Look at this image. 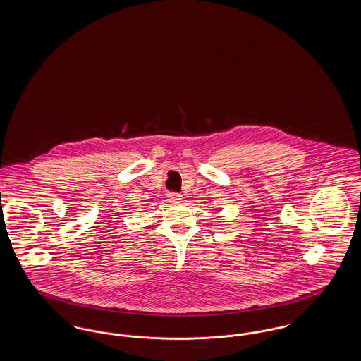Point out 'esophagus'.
Returning <instances> with one entry per match:
<instances>
[{
	"label": "esophagus",
	"instance_id": "1",
	"mask_svg": "<svg viewBox=\"0 0 361 361\" xmlns=\"http://www.w3.org/2000/svg\"><path fill=\"white\" fill-rule=\"evenodd\" d=\"M168 202L171 204H178L181 203V195H177V193H168Z\"/></svg>",
	"mask_w": 361,
	"mask_h": 361
}]
</instances>
